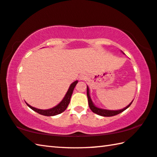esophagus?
Listing matches in <instances>:
<instances>
[{
	"instance_id": "esophagus-1",
	"label": "esophagus",
	"mask_w": 157,
	"mask_h": 157,
	"mask_svg": "<svg viewBox=\"0 0 157 157\" xmlns=\"http://www.w3.org/2000/svg\"><path fill=\"white\" fill-rule=\"evenodd\" d=\"M87 78V75L86 74H81L80 75H79V79H81V80H85Z\"/></svg>"
}]
</instances>
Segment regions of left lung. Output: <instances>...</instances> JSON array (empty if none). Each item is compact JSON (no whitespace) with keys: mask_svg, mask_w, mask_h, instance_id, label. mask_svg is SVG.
<instances>
[{"mask_svg":"<svg viewBox=\"0 0 157 157\" xmlns=\"http://www.w3.org/2000/svg\"><path fill=\"white\" fill-rule=\"evenodd\" d=\"M87 89V98H88V102H89V108L91 109V110L93 111V112L98 114V115L102 116H106V117H109V116H116L117 114H119L121 112H123L125 109H127L130 105H132V102L130 103L129 105H127L126 107H124V109H122L120 110H107V109H100L97 107L96 106H95L94 103H93L91 96H90V94H89V89L88 86L86 87Z\"/></svg>","mask_w":157,"mask_h":157,"instance_id":"8db88e82","label":"left lung"}]
</instances>
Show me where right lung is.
<instances>
[{
  "label": "right lung",
  "mask_w": 157,
  "mask_h": 157,
  "mask_svg": "<svg viewBox=\"0 0 157 157\" xmlns=\"http://www.w3.org/2000/svg\"><path fill=\"white\" fill-rule=\"evenodd\" d=\"M78 81L76 80L71 84V86L69 87L68 91L66 94L64 98H63V100L61 101L59 104H58L57 106H55V107H54L53 108L44 110V109H36L35 107H32V106H30V105H28V103H26V105H27L30 109H32L33 111H36V112L41 114V115H44L46 116H56L57 114H59L63 112V111L66 109L68 104L70 103L71 98V95L73 94L74 88H75L76 84H78Z\"/></svg>",
  "instance_id": "add662e5"
}]
</instances>
